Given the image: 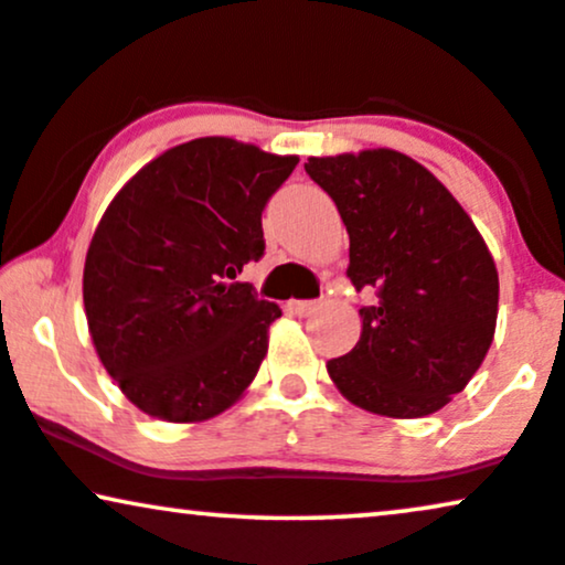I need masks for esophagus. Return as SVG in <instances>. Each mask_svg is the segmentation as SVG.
Instances as JSON below:
<instances>
[{
  "label": "esophagus",
  "mask_w": 565,
  "mask_h": 565,
  "mask_svg": "<svg viewBox=\"0 0 565 565\" xmlns=\"http://www.w3.org/2000/svg\"><path fill=\"white\" fill-rule=\"evenodd\" d=\"M287 310L291 312V316H312V312L320 310V302H316V299H291V302L287 305Z\"/></svg>",
  "instance_id": "obj_1"
}]
</instances>
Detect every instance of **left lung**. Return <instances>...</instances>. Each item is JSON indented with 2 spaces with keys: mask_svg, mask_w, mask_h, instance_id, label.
<instances>
[{
  "mask_svg": "<svg viewBox=\"0 0 565 565\" xmlns=\"http://www.w3.org/2000/svg\"><path fill=\"white\" fill-rule=\"evenodd\" d=\"M349 232L354 289L373 287L354 349L328 360L349 402L383 417H425L480 370L498 318V270L467 211L423 163L375 148L307 159Z\"/></svg>",
  "mask_w": 565,
  "mask_h": 565,
  "instance_id": "obj_1",
  "label": "left lung"
}]
</instances>
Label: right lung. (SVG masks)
I'll use <instances>...</instances> for the list:
<instances>
[{"label": "right lung", "instance_id": "add662e5", "mask_svg": "<svg viewBox=\"0 0 565 565\" xmlns=\"http://www.w3.org/2000/svg\"><path fill=\"white\" fill-rule=\"evenodd\" d=\"M297 161L198 138L146 163L109 203L85 255V318L140 412L203 423L258 375L281 310L232 278L263 258V209Z\"/></svg>", "mask_w": 565, "mask_h": 565}]
</instances>
